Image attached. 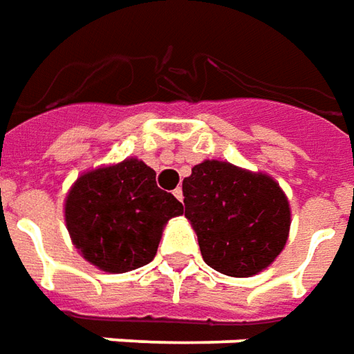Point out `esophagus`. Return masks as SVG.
Wrapping results in <instances>:
<instances>
[{
	"mask_svg": "<svg viewBox=\"0 0 354 354\" xmlns=\"http://www.w3.org/2000/svg\"><path fill=\"white\" fill-rule=\"evenodd\" d=\"M173 194H175V198H177V201L183 202V189H181V187H177V189L173 191Z\"/></svg>",
	"mask_w": 354,
	"mask_h": 354,
	"instance_id": "esophagus-1",
	"label": "esophagus"
}]
</instances>
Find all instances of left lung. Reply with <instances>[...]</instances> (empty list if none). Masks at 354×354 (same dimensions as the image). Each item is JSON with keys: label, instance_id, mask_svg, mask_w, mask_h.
I'll return each mask as SVG.
<instances>
[{"label": "left lung", "instance_id": "left-lung-1", "mask_svg": "<svg viewBox=\"0 0 354 354\" xmlns=\"http://www.w3.org/2000/svg\"><path fill=\"white\" fill-rule=\"evenodd\" d=\"M183 196L202 258L219 274L250 277L283 250L291 209L270 175L206 160L185 177Z\"/></svg>", "mask_w": 354, "mask_h": 354}]
</instances>
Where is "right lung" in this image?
<instances>
[{"label":"right lung","mask_w":354,"mask_h":354,"mask_svg":"<svg viewBox=\"0 0 354 354\" xmlns=\"http://www.w3.org/2000/svg\"><path fill=\"white\" fill-rule=\"evenodd\" d=\"M181 214V202L162 191L156 171L136 158L80 175L65 198L73 245L109 274L148 264L165 223Z\"/></svg>","instance_id":"1"}]
</instances>
